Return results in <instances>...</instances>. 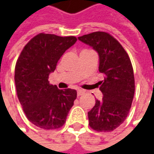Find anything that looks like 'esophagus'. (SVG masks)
Instances as JSON below:
<instances>
[{"label": "esophagus", "instance_id": "34e87169", "mask_svg": "<svg viewBox=\"0 0 154 154\" xmlns=\"http://www.w3.org/2000/svg\"><path fill=\"white\" fill-rule=\"evenodd\" d=\"M77 94H78V96H81V95L85 94V91H83V90H80V89H79V90L77 91Z\"/></svg>", "mask_w": 154, "mask_h": 154}]
</instances>
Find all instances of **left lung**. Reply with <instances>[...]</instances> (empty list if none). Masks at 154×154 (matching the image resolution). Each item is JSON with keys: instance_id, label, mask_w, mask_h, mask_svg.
Instances as JSON below:
<instances>
[{"instance_id": "1", "label": "left lung", "mask_w": 154, "mask_h": 154, "mask_svg": "<svg viewBox=\"0 0 154 154\" xmlns=\"http://www.w3.org/2000/svg\"><path fill=\"white\" fill-rule=\"evenodd\" d=\"M78 39L97 51L98 70L104 75L98 82L103 98L97 99L88 112L89 125L99 132L112 131L126 119L133 101L134 77L130 59L120 43L109 33L96 32Z\"/></svg>"}]
</instances>
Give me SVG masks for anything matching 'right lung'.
<instances>
[{"mask_svg": "<svg viewBox=\"0 0 154 154\" xmlns=\"http://www.w3.org/2000/svg\"><path fill=\"white\" fill-rule=\"evenodd\" d=\"M75 37L40 33L29 41L15 66L14 80L20 103L27 119L44 129H56L66 122L77 92L60 90L50 84L49 75Z\"/></svg>", "mask_w": 154, "mask_h": 154, "instance_id": "add662e5", "label": "right lung"}]
</instances>
